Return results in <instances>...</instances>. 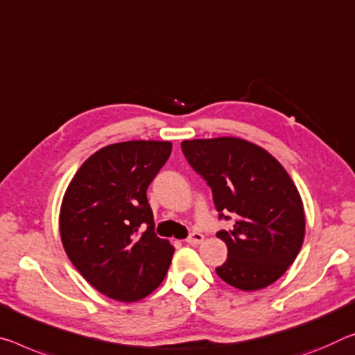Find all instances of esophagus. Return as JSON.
<instances>
[{
  "label": "esophagus",
  "mask_w": 355,
  "mask_h": 355,
  "mask_svg": "<svg viewBox=\"0 0 355 355\" xmlns=\"http://www.w3.org/2000/svg\"><path fill=\"white\" fill-rule=\"evenodd\" d=\"M202 241H204V235L199 234V232H193V234H191L189 237L187 239V243H188V245H193V246H194V245H200Z\"/></svg>",
  "instance_id": "obj_1"
}]
</instances>
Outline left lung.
I'll list each match as a JSON object with an SVG mask.
<instances>
[{
    "mask_svg": "<svg viewBox=\"0 0 355 355\" xmlns=\"http://www.w3.org/2000/svg\"><path fill=\"white\" fill-rule=\"evenodd\" d=\"M182 150L213 191L219 218H235L216 237L227 245L218 277L241 291L263 289L284 275L305 239V210L286 168L239 137L183 140Z\"/></svg>",
    "mask_w": 355,
    "mask_h": 355,
    "instance_id": "obj_1",
    "label": "left lung"
}]
</instances>
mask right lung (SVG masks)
Masks as SVG:
<instances>
[{
    "mask_svg": "<svg viewBox=\"0 0 355 355\" xmlns=\"http://www.w3.org/2000/svg\"><path fill=\"white\" fill-rule=\"evenodd\" d=\"M171 151L167 140L107 145L83 162L66 189L60 208L64 251L109 299L142 300L166 278L175 248L155 234L147 189Z\"/></svg>",
    "mask_w": 355,
    "mask_h": 355,
    "instance_id": "right-lung-1",
    "label": "right lung"
}]
</instances>
